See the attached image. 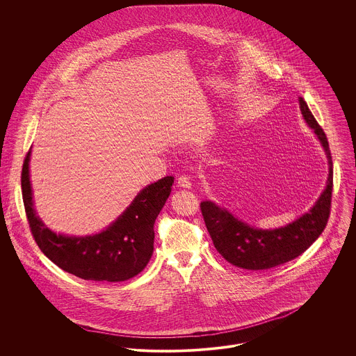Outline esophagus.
Masks as SVG:
<instances>
[{
    "instance_id": "esophagus-1",
    "label": "esophagus",
    "mask_w": 356,
    "mask_h": 356,
    "mask_svg": "<svg viewBox=\"0 0 356 356\" xmlns=\"http://www.w3.org/2000/svg\"><path fill=\"white\" fill-rule=\"evenodd\" d=\"M177 186H181V188H191L192 186V183H191V180H189V177L188 176H180L179 179H177Z\"/></svg>"
}]
</instances>
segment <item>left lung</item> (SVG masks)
Returning <instances> with one entry per match:
<instances>
[{"label":"left lung","mask_w":356,"mask_h":356,"mask_svg":"<svg viewBox=\"0 0 356 356\" xmlns=\"http://www.w3.org/2000/svg\"><path fill=\"white\" fill-rule=\"evenodd\" d=\"M307 125L319 138L328 160L325 188L314 207L296 220L275 229H260L238 220L225 208L213 202L200 203L207 229L218 252L232 266L244 270H268L303 254L321 236L327 225L332 196V157L327 136L311 113L307 102L299 97Z\"/></svg>","instance_id":"obj_1"}]
</instances>
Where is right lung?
<instances>
[{
    "mask_svg": "<svg viewBox=\"0 0 356 356\" xmlns=\"http://www.w3.org/2000/svg\"><path fill=\"white\" fill-rule=\"evenodd\" d=\"M29 161L31 151L21 173L22 199L31 231L42 254L61 270L93 282H124L147 267L153 254V225L170 196L172 176L141 189L131 205L102 232L69 236L53 232L37 215Z\"/></svg>",
    "mask_w": 356,
    "mask_h": 356,
    "instance_id": "right-lung-1",
    "label": "right lung"
}]
</instances>
